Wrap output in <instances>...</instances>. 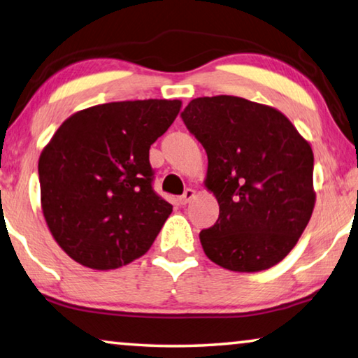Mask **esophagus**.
Returning <instances> with one entry per match:
<instances>
[{
	"mask_svg": "<svg viewBox=\"0 0 358 358\" xmlns=\"http://www.w3.org/2000/svg\"><path fill=\"white\" fill-rule=\"evenodd\" d=\"M192 197H196V191L188 188L183 192V196L180 197V203H181V206H186V203H188L192 199Z\"/></svg>",
	"mask_w": 358,
	"mask_h": 358,
	"instance_id": "obj_1",
	"label": "esophagus"
}]
</instances>
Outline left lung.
<instances>
[{"mask_svg": "<svg viewBox=\"0 0 358 358\" xmlns=\"http://www.w3.org/2000/svg\"><path fill=\"white\" fill-rule=\"evenodd\" d=\"M181 119L207 152L206 186L220 206L199 234L203 252L229 271L272 268L314 210L310 145L275 108L232 95L191 100Z\"/></svg>", "mask_w": 358, "mask_h": 358, "instance_id": "8db88e82", "label": "left lung"}]
</instances>
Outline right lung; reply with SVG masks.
Masks as SVG:
<instances>
[{
  "label": "right lung",
  "mask_w": 358,
  "mask_h": 358,
  "mask_svg": "<svg viewBox=\"0 0 358 358\" xmlns=\"http://www.w3.org/2000/svg\"><path fill=\"white\" fill-rule=\"evenodd\" d=\"M180 100L111 101L78 111L38 162L44 218L68 257L90 269L140 258L172 213L152 189L150 148L172 126Z\"/></svg>",
  "instance_id": "right-lung-1"
}]
</instances>
